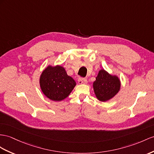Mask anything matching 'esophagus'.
<instances>
[{
	"label": "esophagus",
	"mask_w": 154,
	"mask_h": 154,
	"mask_svg": "<svg viewBox=\"0 0 154 154\" xmlns=\"http://www.w3.org/2000/svg\"><path fill=\"white\" fill-rule=\"evenodd\" d=\"M87 79L86 78H79L78 80L79 84H87Z\"/></svg>",
	"instance_id": "esophagus-1"
}]
</instances>
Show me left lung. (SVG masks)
I'll list each match as a JSON object with an SVG mask.
<instances>
[{"label": "left lung", "mask_w": 154, "mask_h": 154, "mask_svg": "<svg viewBox=\"0 0 154 154\" xmlns=\"http://www.w3.org/2000/svg\"><path fill=\"white\" fill-rule=\"evenodd\" d=\"M120 81L116 75H112L105 69L99 71L93 83L94 93L98 100L107 101L115 96L120 89Z\"/></svg>", "instance_id": "8db88e82"}]
</instances>
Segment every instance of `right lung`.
Returning a JSON list of instances; mask_svg holds the SVG:
<instances>
[{"label":"right lung","mask_w":154,"mask_h":154,"mask_svg":"<svg viewBox=\"0 0 154 154\" xmlns=\"http://www.w3.org/2000/svg\"><path fill=\"white\" fill-rule=\"evenodd\" d=\"M39 85L47 97L54 101H60L69 95L76 82L67 74L64 67L48 66L39 77Z\"/></svg>","instance_id":"obj_1"}]
</instances>
